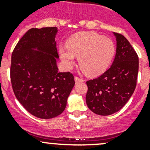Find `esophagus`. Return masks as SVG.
I'll return each instance as SVG.
<instances>
[{
	"instance_id": "esophagus-1",
	"label": "esophagus",
	"mask_w": 150,
	"mask_h": 150,
	"mask_svg": "<svg viewBox=\"0 0 150 150\" xmlns=\"http://www.w3.org/2000/svg\"><path fill=\"white\" fill-rule=\"evenodd\" d=\"M75 83H78L83 82V81H84V80L83 79V78H79V77H78V76H75Z\"/></svg>"
}]
</instances>
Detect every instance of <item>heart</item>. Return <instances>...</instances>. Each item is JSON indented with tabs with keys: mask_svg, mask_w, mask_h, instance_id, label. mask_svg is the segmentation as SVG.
<instances>
[{
	"mask_svg": "<svg viewBox=\"0 0 150 150\" xmlns=\"http://www.w3.org/2000/svg\"><path fill=\"white\" fill-rule=\"evenodd\" d=\"M115 54L112 40L93 32H82L72 35L66 47L59 48L62 59L68 67L79 57L81 69L89 76H97L106 71Z\"/></svg>",
	"mask_w": 150,
	"mask_h": 150,
	"instance_id": "obj_1",
	"label": "heart"
}]
</instances>
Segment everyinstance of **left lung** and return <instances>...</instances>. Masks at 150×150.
Returning a JSON list of instances; mask_svg holds the SVG:
<instances>
[{
    "mask_svg": "<svg viewBox=\"0 0 150 150\" xmlns=\"http://www.w3.org/2000/svg\"><path fill=\"white\" fill-rule=\"evenodd\" d=\"M117 48L112 66L101 76L86 82V104L95 114L110 115L131 98L137 86L139 57L128 40L114 33Z\"/></svg>",
    "mask_w": 150,
    "mask_h": 150,
    "instance_id": "left-lung-1",
    "label": "left lung"
}]
</instances>
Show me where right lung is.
<instances>
[{"label":"right lung","instance_id":"1","mask_svg":"<svg viewBox=\"0 0 150 150\" xmlns=\"http://www.w3.org/2000/svg\"><path fill=\"white\" fill-rule=\"evenodd\" d=\"M57 33L56 27L30 29L11 54L10 76L13 93L30 114L42 119L53 118L63 112L75 83L71 72H58Z\"/></svg>","mask_w":150,"mask_h":150}]
</instances>
